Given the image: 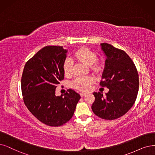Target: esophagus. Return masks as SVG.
<instances>
[{
    "label": "esophagus",
    "instance_id": "34e87169",
    "mask_svg": "<svg viewBox=\"0 0 155 155\" xmlns=\"http://www.w3.org/2000/svg\"><path fill=\"white\" fill-rule=\"evenodd\" d=\"M85 95H86V93H83V92L80 93V95H81V97H83V96H84Z\"/></svg>",
    "mask_w": 155,
    "mask_h": 155
}]
</instances>
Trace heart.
Instances as JSON below:
<instances>
[{
	"label": "heart",
	"mask_w": 155,
	"mask_h": 155,
	"mask_svg": "<svg viewBox=\"0 0 155 155\" xmlns=\"http://www.w3.org/2000/svg\"><path fill=\"white\" fill-rule=\"evenodd\" d=\"M75 57L81 62L84 64L91 66L94 63L92 68L97 71L100 69L98 65L95 64L97 61V55L93 51L87 48H81L75 53ZM63 70L66 76H69L72 74L73 71V61L70 58L65 60L63 64ZM94 82V78L90 76H83L76 78L72 82L73 88L78 89L80 91H88L90 90L91 84Z\"/></svg>",
	"instance_id": "obj_1"
}]
</instances>
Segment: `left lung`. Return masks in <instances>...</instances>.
Instances as JSON below:
<instances>
[{
  "mask_svg": "<svg viewBox=\"0 0 155 155\" xmlns=\"http://www.w3.org/2000/svg\"><path fill=\"white\" fill-rule=\"evenodd\" d=\"M101 46L106 58L100 84L106 86L109 91L106 97L102 93H93L95 99L91 109L101 118L113 120L125 114L133 106L139 91V75L124 51L107 43H102Z\"/></svg>",
  "mask_w": 155,
  "mask_h": 155,
  "instance_id": "8db88e82",
  "label": "left lung"
}]
</instances>
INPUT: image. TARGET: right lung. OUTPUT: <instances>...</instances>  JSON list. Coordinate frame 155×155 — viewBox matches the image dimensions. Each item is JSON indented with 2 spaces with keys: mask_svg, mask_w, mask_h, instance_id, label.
Masks as SVG:
<instances>
[{
  "mask_svg": "<svg viewBox=\"0 0 155 155\" xmlns=\"http://www.w3.org/2000/svg\"><path fill=\"white\" fill-rule=\"evenodd\" d=\"M67 49L62 46L42 48L25 65L21 91L25 106L45 124L61 126L72 117L81 96L73 90L60 96L55 90L64 78L63 64Z\"/></svg>",
  "mask_w": 155,
  "mask_h": 155,
  "instance_id": "1",
  "label": "right lung"
}]
</instances>
